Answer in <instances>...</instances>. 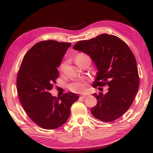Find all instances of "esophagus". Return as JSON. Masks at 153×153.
<instances>
[{"mask_svg": "<svg viewBox=\"0 0 153 153\" xmlns=\"http://www.w3.org/2000/svg\"><path fill=\"white\" fill-rule=\"evenodd\" d=\"M87 96L85 95V94H82V95H81L80 96V98H82V99H84L85 97H86Z\"/></svg>", "mask_w": 153, "mask_h": 153, "instance_id": "obj_1", "label": "esophagus"}]
</instances>
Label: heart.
<instances>
[{"instance_id": "obj_1", "label": "heart", "mask_w": 153, "mask_h": 153, "mask_svg": "<svg viewBox=\"0 0 153 153\" xmlns=\"http://www.w3.org/2000/svg\"><path fill=\"white\" fill-rule=\"evenodd\" d=\"M85 58H89L88 56L85 54H82V53H80V54H78L76 56V62L77 61V60L83 59ZM64 66H65V64H62L60 66V70H63L64 69ZM70 89L72 91L76 92V93H83V92L85 91L86 90V85L84 82H76L70 85Z\"/></svg>"}]
</instances>
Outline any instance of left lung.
<instances>
[{"instance_id":"left-lung-1","label":"left lung","mask_w":153,"mask_h":153,"mask_svg":"<svg viewBox=\"0 0 153 153\" xmlns=\"http://www.w3.org/2000/svg\"><path fill=\"white\" fill-rule=\"evenodd\" d=\"M73 49L88 55L94 62L97 74L93 87H109L105 94H93L97 104L91 108L92 114L104 122L119 118L132 105L140 84L136 60L128 46L118 37L102 34L77 42Z\"/></svg>"}]
</instances>
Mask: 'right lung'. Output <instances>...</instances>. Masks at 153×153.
Segmentation results:
<instances>
[{"instance_id":"add662e5","label":"right lung","mask_w":153,"mask_h":153,"mask_svg":"<svg viewBox=\"0 0 153 153\" xmlns=\"http://www.w3.org/2000/svg\"><path fill=\"white\" fill-rule=\"evenodd\" d=\"M71 43L45 40L33 45L25 55L17 78L21 104L37 125L53 130L65 123L73 103L79 99L74 93L60 98L49 91L59 77L57 68Z\"/></svg>"}]
</instances>
